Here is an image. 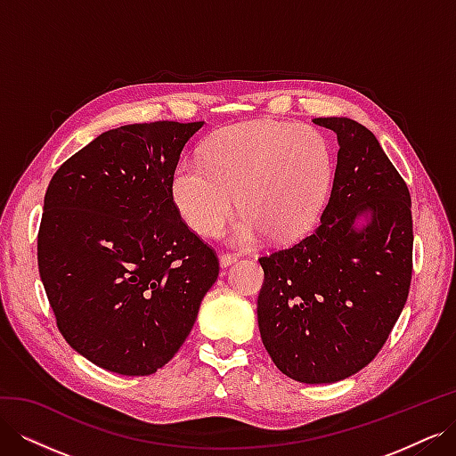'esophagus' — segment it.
Segmentation results:
<instances>
[{
	"label": "esophagus",
	"instance_id": "34e87169",
	"mask_svg": "<svg viewBox=\"0 0 456 456\" xmlns=\"http://www.w3.org/2000/svg\"><path fill=\"white\" fill-rule=\"evenodd\" d=\"M238 255H232V253H223L220 255V266L223 268H228V266H232L233 262H238Z\"/></svg>",
	"mask_w": 456,
	"mask_h": 456
}]
</instances>
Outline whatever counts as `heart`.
<instances>
[{
    "label": "heart",
    "mask_w": 456,
    "mask_h": 456,
    "mask_svg": "<svg viewBox=\"0 0 456 456\" xmlns=\"http://www.w3.org/2000/svg\"><path fill=\"white\" fill-rule=\"evenodd\" d=\"M333 178V146L320 129L258 119L223 129L201 159L178 163L173 196L201 236L216 233L238 205L243 216L232 240L247 247L266 233L273 241L306 233L323 211Z\"/></svg>",
    "instance_id": "1"
}]
</instances>
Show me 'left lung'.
I'll list each match as a JSON object with an SVG mask.
<instances>
[{
  "label": "left lung",
  "mask_w": 456,
  "mask_h": 456,
  "mask_svg": "<svg viewBox=\"0 0 456 456\" xmlns=\"http://www.w3.org/2000/svg\"><path fill=\"white\" fill-rule=\"evenodd\" d=\"M337 133L333 190L322 226L260 256V338L283 375L330 384L367 367L388 340L412 275L411 194L377 136L348 118H315ZM360 216H369L362 229Z\"/></svg>",
  "instance_id": "8db88e82"
}]
</instances>
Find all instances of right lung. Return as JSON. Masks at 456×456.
I'll use <instances>...</instances> for the list:
<instances>
[{
    "label": "right lung",
    "instance_id": "obj_1",
    "mask_svg": "<svg viewBox=\"0 0 456 456\" xmlns=\"http://www.w3.org/2000/svg\"><path fill=\"white\" fill-rule=\"evenodd\" d=\"M203 121L110 129L45 191L37 268L64 340L106 370L151 375L183 346L218 258L181 218L173 176Z\"/></svg>",
    "mask_w": 456,
    "mask_h": 456
}]
</instances>
